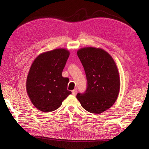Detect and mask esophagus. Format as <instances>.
I'll list each match as a JSON object with an SVG mask.
<instances>
[{
	"mask_svg": "<svg viewBox=\"0 0 149 149\" xmlns=\"http://www.w3.org/2000/svg\"><path fill=\"white\" fill-rule=\"evenodd\" d=\"M76 93H77V90H76V89H74V90H73V91H72V94L73 95H75Z\"/></svg>",
	"mask_w": 149,
	"mask_h": 149,
	"instance_id": "esophagus-1",
	"label": "esophagus"
}]
</instances>
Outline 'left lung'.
<instances>
[{
    "label": "left lung",
    "mask_w": 149,
    "mask_h": 149,
    "mask_svg": "<svg viewBox=\"0 0 149 149\" xmlns=\"http://www.w3.org/2000/svg\"><path fill=\"white\" fill-rule=\"evenodd\" d=\"M87 79V89L77 98L89 112L100 114L112 107L118 97L120 79L112 56L101 48L86 47L77 51Z\"/></svg>",
    "instance_id": "left-lung-1"
}]
</instances>
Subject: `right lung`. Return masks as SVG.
Wrapping results in <instances>:
<instances>
[{
  "mask_svg": "<svg viewBox=\"0 0 149 149\" xmlns=\"http://www.w3.org/2000/svg\"><path fill=\"white\" fill-rule=\"evenodd\" d=\"M69 54L65 48L45 52L38 55L31 66L26 91L33 105L42 112L56 110L71 94L67 89L68 78L61 75Z\"/></svg>",
  "mask_w": 149,
  "mask_h": 149,
  "instance_id": "1",
  "label": "right lung"
}]
</instances>
